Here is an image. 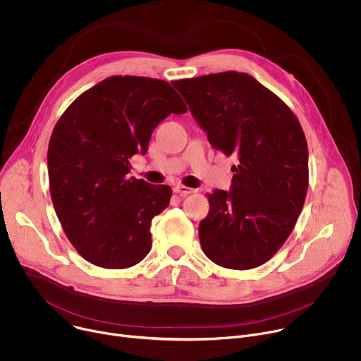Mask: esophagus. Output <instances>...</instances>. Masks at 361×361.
I'll use <instances>...</instances> for the list:
<instances>
[{
    "label": "esophagus",
    "instance_id": "esophagus-1",
    "mask_svg": "<svg viewBox=\"0 0 361 361\" xmlns=\"http://www.w3.org/2000/svg\"><path fill=\"white\" fill-rule=\"evenodd\" d=\"M195 191H197V190L190 188V187H187V185H181V184H178V185L174 187V192H177V194H180V195H188V194H192V192H195Z\"/></svg>",
    "mask_w": 361,
    "mask_h": 361
}]
</instances>
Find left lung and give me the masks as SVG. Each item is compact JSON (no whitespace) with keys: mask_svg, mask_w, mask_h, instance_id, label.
<instances>
[{"mask_svg":"<svg viewBox=\"0 0 361 361\" xmlns=\"http://www.w3.org/2000/svg\"><path fill=\"white\" fill-rule=\"evenodd\" d=\"M209 142L234 156L230 191L209 194L200 221L204 254L226 269L264 264L301 213L308 187L302 128L284 102L254 77L227 71L173 81Z\"/></svg>","mask_w":361,"mask_h":361,"instance_id":"8db88e82","label":"left lung"}]
</instances>
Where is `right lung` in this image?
Segmentation results:
<instances>
[{"label": "right lung", "mask_w": 361, "mask_h": 361, "mask_svg": "<svg viewBox=\"0 0 361 361\" xmlns=\"http://www.w3.org/2000/svg\"><path fill=\"white\" fill-rule=\"evenodd\" d=\"M187 107L163 80L110 77L81 94L51 134V200L63 230L87 262L128 269L151 248V220L169 207L171 188L128 178L130 159L151 134Z\"/></svg>", "instance_id": "add662e5"}]
</instances>
